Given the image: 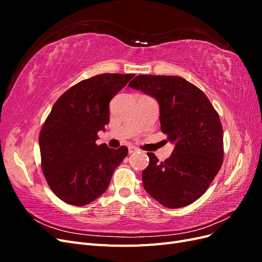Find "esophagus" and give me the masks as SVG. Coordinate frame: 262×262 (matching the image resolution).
Masks as SVG:
<instances>
[{
  "instance_id": "obj_1",
  "label": "esophagus",
  "mask_w": 262,
  "mask_h": 262,
  "mask_svg": "<svg viewBox=\"0 0 262 262\" xmlns=\"http://www.w3.org/2000/svg\"><path fill=\"white\" fill-rule=\"evenodd\" d=\"M128 150H129V154H132V153H134V152H137V150H138V148L136 147V146H129L128 147Z\"/></svg>"
}]
</instances>
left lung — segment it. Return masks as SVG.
Instances as JSON below:
<instances>
[{
    "label": "left lung",
    "instance_id": "1",
    "mask_svg": "<svg viewBox=\"0 0 262 262\" xmlns=\"http://www.w3.org/2000/svg\"><path fill=\"white\" fill-rule=\"evenodd\" d=\"M129 86L157 100L162 132L175 144L164 162L147 153L143 187L166 208L187 207L207 191L223 163L219 114L200 89L180 76L139 75Z\"/></svg>",
    "mask_w": 262,
    "mask_h": 262
}]
</instances>
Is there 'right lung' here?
<instances>
[{
  "mask_svg": "<svg viewBox=\"0 0 262 262\" xmlns=\"http://www.w3.org/2000/svg\"><path fill=\"white\" fill-rule=\"evenodd\" d=\"M134 74L106 73L81 81L55 101L39 134L41 168L53 193L82 207L104 193L128 155L96 144L109 122V102Z\"/></svg>",
  "mask_w": 262,
  "mask_h": 262,
  "instance_id": "obj_1",
  "label": "right lung"
}]
</instances>
